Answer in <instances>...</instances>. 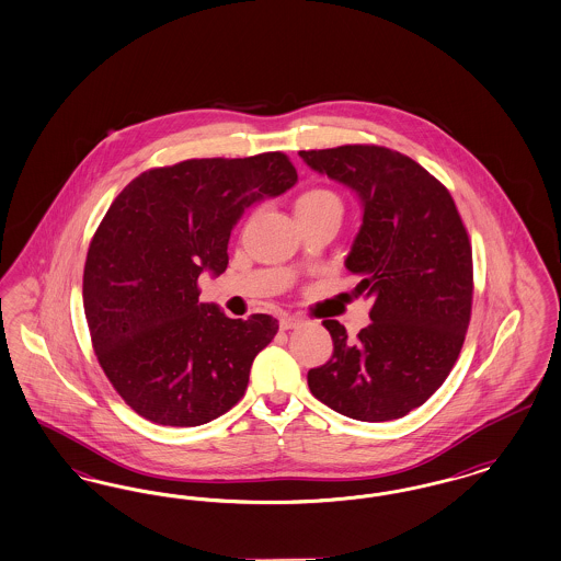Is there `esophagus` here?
<instances>
[{
  "instance_id": "1",
  "label": "esophagus",
  "mask_w": 561,
  "mask_h": 561,
  "mask_svg": "<svg viewBox=\"0 0 561 561\" xmlns=\"http://www.w3.org/2000/svg\"><path fill=\"white\" fill-rule=\"evenodd\" d=\"M300 323H302V317H298V314H284V317L279 319V328H282V330L298 328Z\"/></svg>"
}]
</instances>
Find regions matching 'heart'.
I'll use <instances>...</instances> for the list:
<instances>
[{
    "label": "heart",
    "mask_w": 561,
    "mask_h": 561,
    "mask_svg": "<svg viewBox=\"0 0 561 561\" xmlns=\"http://www.w3.org/2000/svg\"><path fill=\"white\" fill-rule=\"evenodd\" d=\"M323 213H337L342 215V198L334 190L317 185L302 192L296 201V215H323Z\"/></svg>",
    "instance_id": "obj_1"
}]
</instances>
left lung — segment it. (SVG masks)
Segmentation results:
<instances>
[{
  "mask_svg": "<svg viewBox=\"0 0 561 561\" xmlns=\"http://www.w3.org/2000/svg\"><path fill=\"white\" fill-rule=\"evenodd\" d=\"M319 173L355 190L363 225L346 256L371 300V323L348 337L325 319L334 355L309 371L314 399L360 422H390L447 380L470 325L468 229L447 187L413 158L374 144L300 150Z\"/></svg>",
  "mask_w": 561,
  "mask_h": 561,
  "instance_id": "8db88e82",
  "label": "left lung"
}]
</instances>
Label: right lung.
Instances as JSON below:
<instances>
[{
    "instance_id": "1",
    "label": "right lung",
    "mask_w": 561,
    "mask_h": 561,
    "mask_svg": "<svg viewBox=\"0 0 561 561\" xmlns=\"http://www.w3.org/2000/svg\"><path fill=\"white\" fill-rule=\"evenodd\" d=\"M284 152L190 158L135 178L91 238L83 309L93 353L121 399L160 426L217 420L247 392L277 319H229L198 300L202 271L224 273L233 225L290 190Z\"/></svg>"
}]
</instances>
